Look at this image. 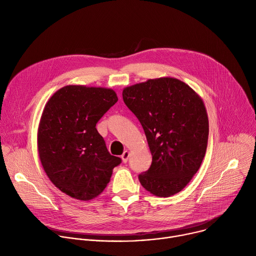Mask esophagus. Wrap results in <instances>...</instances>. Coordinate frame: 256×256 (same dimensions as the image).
<instances>
[{"mask_svg": "<svg viewBox=\"0 0 256 256\" xmlns=\"http://www.w3.org/2000/svg\"><path fill=\"white\" fill-rule=\"evenodd\" d=\"M128 157H130V152L128 151H124V154L122 155V162L124 163H126L128 160Z\"/></svg>", "mask_w": 256, "mask_h": 256, "instance_id": "esophagus-1", "label": "esophagus"}]
</instances>
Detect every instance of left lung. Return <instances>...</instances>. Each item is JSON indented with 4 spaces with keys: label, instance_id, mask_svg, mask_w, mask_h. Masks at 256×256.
<instances>
[{
    "label": "left lung",
    "instance_id": "8db88e82",
    "mask_svg": "<svg viewBox=\"0 0 256 256\" xmlns=\"http://www.w3.org/2000/svg\"><path fill=\"white\" fill-rule=\"evenodd\" d=\"M122 98L140 122L152 154L150 168L138 175L140 184L160 198L181 192L206 151L208 120L202 99L170 77L126 87Z\"/></svg>",
    "mask_w": 256,
    "mask_h": 256
}]
</instances>
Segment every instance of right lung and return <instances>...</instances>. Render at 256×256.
I'll return each mask as SVG.
<instances>
[{
    "label": "right lung",
    "mask_w": 256,
    "mask_h": 256,
    "mask_svg": "<svg viewBox=\"0 0 256 256\" xmlns=\"http://www.w3.org/2000/svg\"><path fill=\"white\" fill-rule=\"evenodd\" d=\"M118 98L112 89L68 85L48 101L40 122L38 147L52 184L80 200L98 196L122 159L109 154L96 124Z\"/></svg>",
    "instance_id": "right-lung-1"
}]
</instances>
